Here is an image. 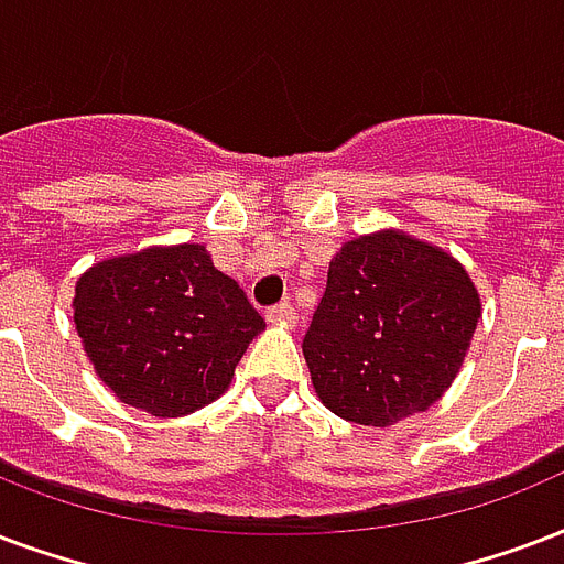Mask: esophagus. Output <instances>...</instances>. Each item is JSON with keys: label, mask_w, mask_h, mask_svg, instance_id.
Instances as JSON below:
<instances>
[{"label": "esophagus", "mask_w": 564, "mask_h": 564, "mask_svg": "<svg viewBox=\"0 0 564 564\" xmlns=\"http://www.w3.org/2000/svg\"><path fill=\"white\" fill-rule=\"evenodd\" d=\"M265 319L274 322V325H292L299 316H295V307H292L290 301H281V304H272V307L265 311Z\"/></svg>", "instance_id": "obj_1"}]
</instances>
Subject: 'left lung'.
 Wrapping results in <instances>:
<instances>
[{
    "label": "left lung",
    "mask_w": 564,
    "mask_h": 564,
    "mask_svg": "<svg viewBox=\"0 0 564 564\" xmlns=\"http://www.w3.org/2000/svg\"><path fill=\"white\" fill-rule=\"evenodd\" d=\"M479 316L449 253L402 234L360 236L330 260L301 349L334 414L390 425L444 397Z\"/></svg>",
    "instance_id": "left-lung-1"
}]
</instances>
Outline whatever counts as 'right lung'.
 I'll return each instance as SVG.
<instances>
[{"label": "right lung", "instance_id": "1", "mask_svg": "<svg viewBox=\"0 0 564 564\" xmlns=\"http://www.w3.org/2000/svg\"><path fill=\"white\" fill-rule=\"evenodd\" d=\"M73 307L97 376L120 402L153 416L192 414L221 397L265 328L204 245L102 260L79 278Z\"/></svg>", "mask_w": 564, "mask_h": 564}]
</instances>
